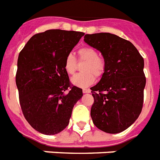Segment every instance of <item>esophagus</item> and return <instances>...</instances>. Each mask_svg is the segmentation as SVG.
<instances>
[{"instance_id": "obj_1", "label": "esophagus", "mask_w": 160, "mask_h": 160, "mask_svg": "<svg viewBox=\"0 0 160 160\" xmlns=\"http://www.w3.org/2000/svg\"><path fill=\"white\" fill-rule=\"evenodd\" d=\"M82 92L83 93H90V92H91V90L87 89V88H86V89L82 90Z\"/></svg>"}]
</instances>
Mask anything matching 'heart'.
Here are the masks:
<instances>
[{
    "label": "heart",
    "instance_id": "1",
    "mask_svg": "<svg viewBox=\"0 0 160 160\" xmlns=\"http://www.w3.org/2000/svg\"><path fill=\"white\" fill-rule=\"evenodd\" d=\"M78 56L80 62H87L83 66L84 72L75 75L71 82L79 88H87L95 82V76L101 77L105 70V62L99 56L98 51L92 47H82L78 49ZM64 68L68 75H73L78 69V61L72 53L65 56Z\"/></svg>",
    "mask_w": 160,
    "mask_h": 160
}]
</instances>
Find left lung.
Masks as SVG:
<instances>
[{"mask_svg": "<svg viewBox=\"0 0 160 160\" xmlns=\"http://www.w3.org/2000/svg\"><path fill=\"white\" fill-rule=\"evenodd\" d=\"M84 41L101 51L105 62L101 81L91 88L93 123L105 132H121L137 119L143 107V57L132 42L114 34H86Z\"/></svg>", "mask_w": 160, "mask_h": 160, "instance_id": "left-lung-1", "label": "left lung"}]
</instances>
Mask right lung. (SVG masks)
I'll use <instances>...</instances> for the list:
<instances>
[{"instance_id":"obj_1","label":"right lung","mask_w":160,"mask_h":160,"mask_svg":"<svg viewBox=\"0 0 160 160\" xmlns=\"http://www.w3.org/2000/svg\"><path fill=\"white\" fill-rule=\"evenodd\" d=\"M84 32L51 29L35 34L18 55L15 82L25 119L39 132L55 135L68 126L82 96L64 68L65 56Z\"/></svg>"}]
</instances>
